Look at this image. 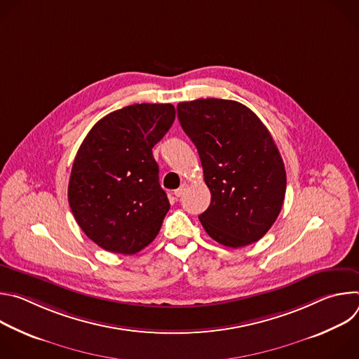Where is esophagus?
Returning a JSON list of instances; mask_svg holds the SVG:
<instances>
[{"label": "esophagus", "instance_id": "obj_1", "mask_svg": "<svg viewBox=\"0 0 359 359\" xmlns=\"http://www.w3.org/2000/svg\"><path fill=\"white\" fill-rule=\"evenodd\" d=\"M186 189H187V183H186V182H183V183H182V184H180V187H179V189H176V190H175V193H173V194H175V196H176V197H180V196H182V194H184V191H186Z\"/></svg>", "mask_w": 359, "mask_h": 359}]
</instances>
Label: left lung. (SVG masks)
<instances>
[{
  "mask_svg": "<svg viewBox=\"0 0 359 359\" xmlns=\"http://www.w3.org/2000/svg\"><path fill=\"white\" fill-rule=\"evenodd\" d=\"M177 118L197 147L212 193L198 216L201 226L226 247L259 241L277 220L287 187L269 129L240 102L216 97L180 102Z\"/></svg>",
  "mask_w": 359,
  "mask_h": 359,
  "instance_id": "8db88e82",
  "label": "left lung"
}]
</instances>
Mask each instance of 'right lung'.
<instances>
[{
  "label": "right lung",
  "mask_w": 359,
  "mask_h": 359,
  "mask_svg": "<svg viewBox=\"0 0 359 359\" xmlns=\"http://www.w3.org/2000/svg\"><path fill=\"white\" fill-rule=\"evenodd\" d=\"M176 116L170 104H135L93 125L75 156L68 201L99 247L135 254L158 236L170 203L151 149Z\"/></svg>",
  "instance_id": "add662e5"
}]
</instances>
